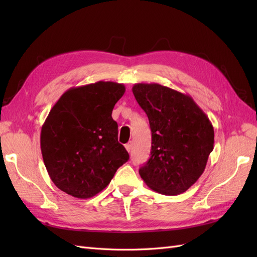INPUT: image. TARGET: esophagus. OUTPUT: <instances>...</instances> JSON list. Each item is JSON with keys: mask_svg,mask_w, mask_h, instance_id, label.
I'll use <instances>...</instances> for the list:
<instances>
[{"mask_svg": "<svg viewBox=\"0 0 257 257\" xmlns=\"http://www.w3.org/2000/svg\"><path fill=\"white\" fill-rule=\"evenodd\" d=\"M125 149L127 150V152H131V150H132V142H130L128 144L125 145Z\"/></svg>", "mask_w": 257, "mask_h": 257, "instance_id": "1", "label": "esophagus"}]
</instances>
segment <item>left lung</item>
I'll use <instances>...</instances> for the list:
<instances>
[{
    "label": "left lung",
    "instance_id": "obj_1",
    "mask_svg": "<svg viewBox=\"0 0 257 257\" xmlns=\"http://www.w3.org/2000/svg\"><path fill=\"white\" fill-rule=\"evenodd\" d=\"M132 91L152 134L151 157L139 175L160 194L185 192L203 175L213 150L211 122L188 94L159 83H136Z\"/></svg>",
    "mask_w": 257,
    "mask_h": 257
}]
</instances>
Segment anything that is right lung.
<instances>
[{"instance_id":"obj_1","label":"right lung","mask_w":257,"mask_h":257,"mask_svg":"<svg viewBox=\"0 0 257 257\" xmlns=\"http://www.w3.org/2000/svg\"><path fill=\"white\" fill-rule=\"evenodd\" d=\"M124 92L122 83L98 81L71 88L51 108L41 132L43 160L52 182L68 195L95 196L130 159L111 116Z\"/></svg>"}]
</instances>
